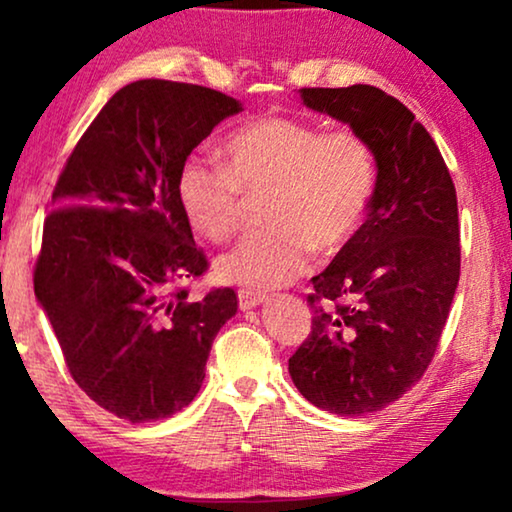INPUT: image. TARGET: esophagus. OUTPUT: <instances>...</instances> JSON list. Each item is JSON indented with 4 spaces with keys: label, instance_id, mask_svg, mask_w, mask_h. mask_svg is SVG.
<instances>
[{
    "label": "esophagus",
    "instance_id": "obj_1",
    "mask_svg": "<svg viewBox=\"0 0 512 512\" xmlns=\"http://www.w3.org/2000/svg\"><path fill=\"white\" fill-rule=\"evenodd\" d=\"M237 300H240L242 310H251V307H256V305L263 303L265 293L251 291V289H240V291H237Z\"/></svg>",
    "mask_w": 512,
    "mask_h": 512
}]
</instances>
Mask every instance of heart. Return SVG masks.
Here are the masks:
<instances>
[{"mask_svg":"<svg viewBox=\"0 0 512 512\" xmlns=\"http://www.w3.org/2000/svg\"><path fill=\"white\" fill-rule=\"evenodd\" d=\"M226 165L193 153L177 172V202L195 233L223 242L240 228L247 198L268 191L256 230L216 261L223 282L275 289L310 268L314 251L354 240L375 191L370 146L349 130L324 132L291 116H263L223 142Z\"/></svg>","mask_w":512,"mask_h":512,"instance_id":"b5f03b06","label":"heart"}]
</instances>
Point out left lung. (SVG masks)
<instances>
[{"mask_svg":"<svg viewBox=\"0 0 512 512\" xmlns=\"http://www.w3.org/2000/svg\"><path fill=\"white\" fill-rule=\"evenodd\" d=\"M300 97L375 156L368 219L312 277V333L289 359L307 401L361 417L401 398L436 354L459 284L457 191L436 142L396 97L366 83Z\"/></svg>","mask_w":512,"mask_h":512,"instance_id":"8db88e82","label":"left lung"}]
</instances>
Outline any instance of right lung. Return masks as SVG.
<instances>
[{
	"mask_svg": "<svg viewBox=\"0 0 512 512\" xmlns=\"http://www.w3.org/2000/svg\"><path fill=\"white\" fill-rule=\"evenodd\" d=\"M242 111L219 90L142 79L118 90L67 158L44 221L34 296L74 382L111 415L172 417L205 380L233 289L193 300L207 270L177 202L179 165Z\"/></svg>",
	"mask_w": 512,
	"mask_h": 512,
	"instance_id": "right-lung-1",
	"label": "right lung"
}]
</instances>
